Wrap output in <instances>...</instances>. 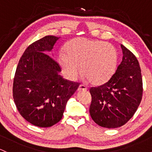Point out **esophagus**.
Returning a JSON list of instances; mask_svg holds the SVG:
<instances>
[{
  "label": "esophagus",
  "mask_w": 152,
  "mask_h": 152,
  "mask_svg": "<svg viewBox=\"0 0 152 152\" xmlns=\"http://www.w3.org/2000/svg\"><path fill=\"white\" fill-rule=\"evenodd\" d=\"M86 90H87V88L85 86H83V85H80V86H78V91H86Z\"/></svg>",
  "instance_id": "1"
}]
</instances>
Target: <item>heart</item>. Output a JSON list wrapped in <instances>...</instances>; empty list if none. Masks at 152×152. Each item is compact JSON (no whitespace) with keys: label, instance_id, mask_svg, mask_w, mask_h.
<instances>
[{"label":"heart","instance_id":"b5f03b06","mask_svg":"<svg viewBox=\"0 0 152 152\" xmlns=\"http://www.w3.org/2000/svg\"><path fill=\"white\" fill-rule=\"evenodd\" d=\"M58 63L64 76L75 81L82 75L96 86L105 83L114 74L118 53L113 45L104 41L77 38L66 43ZM82 71H80V67Z\"/></svg>","mask_w":152,"mask_h":152}]
</instances>
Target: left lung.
Returning <instances> with one entry per match:
<instances>
[{"label":"left lung","instance_id":"obj_1","mask_svg":"<svg viewBox=\"0 0 152 152\" xmlns=\"http://www.w3.org/2000/svg\"><path fill=\"white\" fill-rule=\"evenodd\" d=\"M122 61L111 78L99 87L90 88L89 112L100 126H123L135 114L142 98L141 69L135 56L123 45Z\"/></svg>","mask_w":152,"mask_h":152}]
</instances>
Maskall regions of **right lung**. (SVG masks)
Wrapping results in <instances>:
<instances>
[{
	"mask_svg": "<svg viewBox=\"0 0 152 152\" xmlns=\"http://www.w3.org/2000/svg\"><path fill=\"white\" fill-rule=\"evenodd\" d=\"M59 38L46 36L28 47L13 80V99L19 113L38 127H50L61 119L67 102L79 86L63 78L60 66L46 53L52 52Z\"/></svg>",
	"mask_w": 152,
	"mask_h": 152,
	"instance_id": "add662e5",
	"label": "right lung"
}]
</instances>
